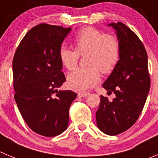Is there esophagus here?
<instances>
[{"instance_id":"1","label":"esophagus","mask_w":158,"mask_h":158,"mask_svg":"<svg viewBox=\"0 0 158 158\" xmlns=\"http://www.w3.org/2000/svg\"><path fill=\"white\" fill-rule=\"evenodd\" d=\"M88 94H89V93H79L78 94V96L79 98H84V97L87 96Z\"/></svg>"}]
</instances>
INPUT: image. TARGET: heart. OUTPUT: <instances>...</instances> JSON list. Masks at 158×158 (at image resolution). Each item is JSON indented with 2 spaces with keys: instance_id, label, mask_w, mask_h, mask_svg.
I'll list each match as a JSON object with an SVG mask.
<instances>
[{
  "instance_id": "1",
  "label": "heart",
  "mask_w": 158,
  "mask_h": 158,
  "mask_svg": "<svg viewBox=\"0 0 158 158\" xmlns=\"http://www.w3.org/2000/svg\"><path fill=\"white\" fill-rule=\"evenodd\" d=\"M76 50L62 46L59 56L62 64L72 70L76 66L79 55L86 56V69H77L68 76L71 89L84 92L100 81L99 70L109 73L114 69L120 56V45L112 35H105L99 30L86 27L76 35L74 41Z\"/></svg>"
}]
</instances>
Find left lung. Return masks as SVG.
<instances>
[{"label":"left lung","mask_w":158,"mask_h":158,"mask_svg":"<svg viewBox=\"0 0 158 158\" xmlns=\"http://www.w3.org/2000/svg\"><path fill=\"white\" fill-rule=\"evenodd\" d=\"M116 31L120 56L103 87L116 94L113 101L101 96L96 112L98 128L109 135L127 131L138 120L150 88L148 58L139 37L123 23L108 24Z\"/></svg>","instance_id":"left-lung-1"}]
</instances>
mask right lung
Returning <instances> with one entry per match:
<instances>
[{
    "label": "right lung",
    "mask_w": 158,
    "mask_h": 158,
    "mask_svg": "<svg viewBox=\"0 0 158 158\" xmlns=\"http://www.w3.org/2000/svg\"><path fill=\"white\" fill-rule=\"evenodd\" d=\"M72 28L42 23L23 37L12 61L15 100L28 127L46 137L69 126V108L77 94L57 90L66 81L59 51Z\"/></svg>",
    "instance_id": "obj_1"
}]
</instances>
